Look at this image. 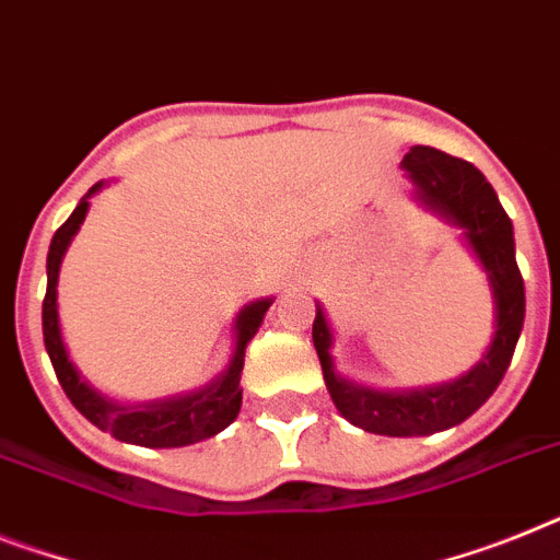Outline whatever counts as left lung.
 I'll use <instances>...</instances> for the list:
<instances>
[{
  "mask_svg": "<svg viewBox=\"0 0 560 560\" xmlns=\"http://www.w3.org/2000/svg\"><path fill=\"white\" fill-rule=\"evenodd\" d=\"M400 168L412 183V197L460 231L492 291V340L469 372L455 381L415 386V389H374L340 374L335 363V331L320 303L314 314L312 340L320 358L323 381L337 412L363 432L389 438L435 435L464 423L487 404L503 374L524 329V277L515 262L512 220L503 211L495 188L466 160L443 154L438 148L412 145Z\"/></svg>",
  "mask_w": 560,
  "mask_h": 560,
  "instance_id": "left-lung-1",
  "label": "left lung"
}]
</instances>
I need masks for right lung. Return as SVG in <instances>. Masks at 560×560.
<instances>
[{
  "instance_id": "1",
  "label": "right lung",
  "mask_w": 560,
  "mask_h": 560,
  "mask_svg": "<svg viewBox=\"0 0 560 560\" xmlns=\"http://www.w3.org/2000/svg\"><path fill=\"white\" fill-rule=\"evenodd\" d=\"M105 186L108 183L100 179L96 186L88 188L80 206L73 208V214L59 225L54 240H50L48 291H45V300H42V335H45V349H48V358L54 363V372H57L68 400L94 427L110 432L122 443L148 446V450H174V446H191V443L220 435L240 415V406H243L240 374H243V363H246V346L252 343V337L260 329L262 317H266L269 306L275 303V298L252 300V303L240 308L237 317H234V326H231L234 349H231L229 363H225L223 372L211 377L200 389L160 397V400H148V404H122V400L103 395V392L82 377V372L77 369L71 354H68L62 326H59L57 285L65 252L71 246V240L77 237L80 225L85 223L91 197L96 191H103Z\"/></svg>"
}]
</instances>
